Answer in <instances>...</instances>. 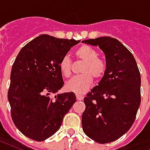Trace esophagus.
I'll use <instances>...</instances> for the list:
<instances>
[{"instance_id":"obj_1","label":"esophagus","mask_w":150,"mask_h":150,"mask_svg":"<svg viewBox=\"0 0 150 150\" xmlns=\"http://www.w3.org/2000/svg\"><path fill=\"white\" fill-rule=\"evenodd\" d=\"M76 99H77L78 100H83V96L76 94Z\"/></svg>"}]
</instances>
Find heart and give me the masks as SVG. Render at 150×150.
Masks as SVG:
<instances>
[{
  "label": "heart",
  "instance_id": "heart-1",
  "mask_svg": "<svg viewBox=\"0 0 150 150\" xmlns=\"http://www.w3.org/2000/svg\"><path fill=\"white\" fill-rule=\"evenodd\" d=\"M75 56L84 62L80 72L82 74L71 78L66 83V89L76 94H83L92 85L93 78L100 80L104 77L107 70L106 62L98 57V52L88 45H83L75 50ZM60 72L68 78L71 74V61L68 56L62 58L59 64Z\"/></svg>",
  "mask_w": 150,
  "mask_h": 150
}]
</instances>
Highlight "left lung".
Masks as SVG:
<instances>
[{
  "label": "left lung",
  "mask_w": 150,
  "mask_h": 150,
  "mask_svg": "<svg viewBox=\"0 0 150 150\" xmlns=\"http://www.w3.org/2000/svg\"><path fill=\"white\" fill-rule=\"evenodd\" d=\"M98 46L106 58L107 70L97 86L84 97L83 130L95 142H114L128 132L141 104V74L132 53L111 37L83 40Z\"/></svg>",
  "instance_id": "left-lung-1"
}]
</instances>
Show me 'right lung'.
Instances as JSON below:
<instances>
[{
    "label": "right lung",
    "instance_id": "right-lung-1",
    "mask_svg": "<svg viewBox=\"0 0 150 150\" xmlns=\"http://www.w3.org/2000/svg\"><path fill=\"white\" fill-rule=\"evenodd\" d=\"M80 41L42 34L28 42L15 59L8 100L18 130L42 142L61 127L63 117L76 101L74 92L57 93L64 84L59 62Z\"/></svg>",
    "mask_w": 150,
    "mask_h": 150
}]
</instances>
